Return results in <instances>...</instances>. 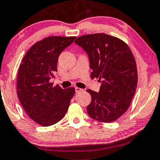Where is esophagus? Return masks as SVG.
I'll return each mask as SVG.
<instances>
[{"label": "esophagus", "instance_id": "esophagus-1", "mask_svg": "<svg viewBox=\"0 0 160 160\" xmlns=\"http://www.w3.org/2000/svg\"><path fill=\"white\" fill-rule=\"evenodd\" d=\"M83 91V89H82V88H78V87H75V92L76 93H79V92H81Z\"/></svg>", "mask_w": 160, "mask_h": 160}]
</instances>
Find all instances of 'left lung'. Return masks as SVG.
<instances>
[{
	"label": "left lung",
	"instance_id": "obj_1",
	"mask_svg": "<svg viewBox=\"0 0 160 160\" xmlns=\"http://www.w3.org/2000/svg\"><path fill=\"white\" fill-rule=\"evenodd\" d=\"M74 43L88 54L91 78L102 82L99 92L86 90L92 96L88 114L100 122H114L128 110L136 92L138 76L132 52L123 40L104 33L80 36Z\"/></svg>",
	"mask_w": 160,
	"mask_h": 160
}]
</instances>
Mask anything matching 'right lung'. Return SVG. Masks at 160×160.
Returning a JSON list of instances; mask_svg holds the SVG:
<instances>
[{
	"label": "right lung",
	"instance_id": "right-lung-1",
	"mask_svg": "<svg viewBox=\"0 0 160 160\" xmlns=\"http://www.w3.org/2000/svg\"><path fill=\"white\" fill-rule=\"evenodd\" d=\"M76 37L52 36L38 41L28 50L18 69L17 94L26 114L42 126H50L63 118L75 89L53 86L60 53Z\"/></svg>",
	"mask_w": 160,
	"mask_h": 160
}]
</instances>
